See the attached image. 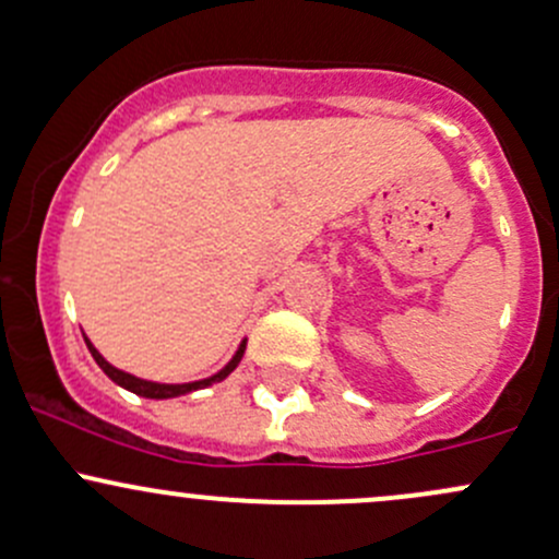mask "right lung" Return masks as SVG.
Instances as JSON below:
<instances>
[{"instance_id": "1", "label": "right lung", "mask_w": 559, "mask_h": 559, "mask_svg": "<svg viewBox=\"0 0 559 559\" xmlns=\"http://www.w3.org/2000/svg\"><path fill=\"white\" fill-rule=\"evenodd\" d=\"M85 344H87L90 354H93L95 362L100 365V370H104V373L109 376L114 383H119V386H124V389H128V392L141 394V397H148V400H170V397H181V394L197 392V389H205V386H210V383H215V381H224V378L229 376L234 368H237L239 359H242V354H245V341H242V344H239L237 354H234V357H231V362L226 365L224 370H218V373H215V376L202 378V381H191V383H154V381H143V378H135V376L124 373V370L114 368V365H109V362H106L104 357H100V352L95 349V346L90 344L87 338H85Z\"/></svg>"}]
</instances>
